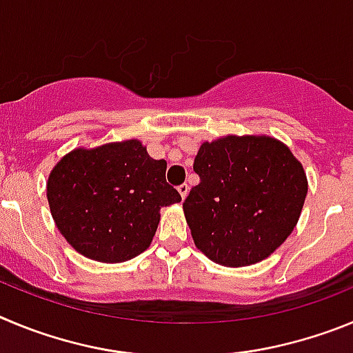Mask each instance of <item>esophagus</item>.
I'll list each match as a JSON object with an SVG mask.
<instances>
[{
  "label": "esophagus",
  "instance_id": "esophagus-1",
  "mask_svg": "<svg viewBox=\"0 0 353 353\" xmlns=\"http://www.w3.org/2000/svg\"><path fill=\"white\" fill-rule=\"evenodd\" d=\"M177 192H179L181 199H186V195H188V192H190V186L186 183L179 184V186H177Z\"/></svg>",
  "mask_w": 353,
  "mask_h": 353
}]
</instances>
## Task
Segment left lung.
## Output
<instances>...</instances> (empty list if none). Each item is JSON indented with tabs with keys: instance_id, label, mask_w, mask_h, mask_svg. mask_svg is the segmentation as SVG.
<instances>
[{
	"instance_id": "1",
	"label": "left lung",
	"mask_w": 353,
	"mask_h": 353,
	"mask_svg": "<svg viewBox=\"0 0 353 353\" xmlns=\"http://www.w3.org/2000/svg\"><path fill=\"white\" fill-rule=\"evenodd\" d=\"M183 209L195 246L225 268L262 262L287 241L307 193L306 172L288 145L268 135L202 142Z\"/></svg>"
}]
</instances>
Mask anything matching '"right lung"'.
Segmentation results:
<instances>
[{
  "instance_id": "add662e5",
  "label": "right lung",
  "mask_w": 353,
  "mask_h": 353,
  "mask_svg": "<svg viewBox=\"0 0 353 353\" xmlns=\"http://www.w3.org/2000/svg\"><path fill=\"white\" fill-rule=\"evenodd\" d=\"M165 170L167 161L149 157L137 139L74 149L47 179L54 223L88 259L103 263L135 259L153 241L160 209L181 202Z\"/></svg>"
}]
</instances>
